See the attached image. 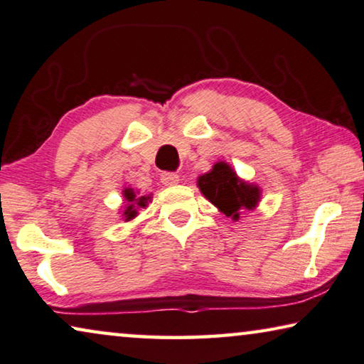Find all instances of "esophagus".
<instances>
[{
    "mask_svg": "<svg viewBox=\"0 0 364 364\" xmlns=\"http://www.w3.org/2000/svg\"><path fill=\"white\" fill-rule=\"evenodd\" d=\"M161 182L164 186H176V183H178V174H176V172H163L161 174Z\"/></svg>",
    "mask_w": 364,
    "mask_h": 364,
    "instance_id": "esophagus-1",
    "label": "esophagus"
}]
</instances>
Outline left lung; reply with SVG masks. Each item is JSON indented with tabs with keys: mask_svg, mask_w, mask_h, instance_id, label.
<instances>
[{
	"mask_svg": "<svg viewBox=\"0 0 364 364\" xmlns=\"http://www.w3.org/2000/svg\"><path fill=\"white\" fill-rule=\"evenodd\" d=\"M201 193L226 216L237 220L240 210H254L260 190L242 182L226 163H216L213 171L198 178Z\"/></svg>",
	"mask_w": 364,
	"mask_h": 364,
	"instance_id": "obj_1",
	"label": "left lung"
}]
</instances>
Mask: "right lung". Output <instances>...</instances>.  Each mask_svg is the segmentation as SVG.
Segmentation results:
<instances>
[{"label": "right lung", "mask_w": 364, "mask_h": 364, "mask_svg": "<svg viewBox=\"0 0 364 364\" xmlns=\"http://www.w3.org/2000/svg\"><path fill=\"white\" fill-rule=\"evenodd\" d=\"M124 195H125V198L130 201V205H128L127 210L124 211L127 221H130L132 218H135L136 216V210L138 208H143V206H146V203H148L149 198H151V197H138V195L133 192L132 188H127Z\"/></svg>", "instance_id": "obj_1"}]
</instances>
